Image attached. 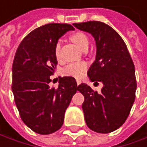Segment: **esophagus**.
<instances>
[{"instance_id": "obj_1", "label": "esophagus", "mask_w": 147, "mask_h": 147, "mask_svg": "<svg viewBox=\"0 0 147 147\" xmlns=\"http://www.w3.org/2000/svg\"><path fill=\"white\" fill-rule=\"evenodd\" d=\"M77 84H78V85H79L81 84V81L80 80H77Z\"/></svg>"}]
</instances>
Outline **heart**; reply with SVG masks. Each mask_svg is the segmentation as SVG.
<instances>
[{"mask_svg": "<svg viewBox=\"0 0 147 147\" xmlns=\"http://www.w3.org/2000/svg\"><path fill=\"white\" fill-rule=\"evenodd\" d=\"M71 40L73 42H75L79 48L84 49V48L88 47L89 45V39L88 36L83 33V32H76L72 34L70 36ZM61 46H62V40L59 39L56 45H55V55L57 58L60 57V50H61ZM87 63L81 62V63H72L68 64L63 69V74L68 77H72L79 78H81L84 72L87 69Z\"/></svg>", "mask_w": 147, "mask_h": 147, "instance_id": "b5f03b06", "label": "heart"}]
</instances>
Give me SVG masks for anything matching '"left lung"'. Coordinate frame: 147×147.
<instances>
[{
  "instance_id": "obj_1",
  "label": "left lung",
  "mask_w": 147,
  "mask_h": 147,
  "mask_svg": "<svg viewBox=\"0 0 147 147\" xmlns=\"http://www.w3.org/2000/svg\"><path fill=\"white\" fill-rule=\"evenodd\" d=\"M96 42V59L87 75L91 82H101L100 93L85 84L78 86L84 97L82 108L87 126L96 132L109 133L126 120L135 100V68L121 36L109 25L97 21L73 24Z\"/></svg>"
}]
</instances>
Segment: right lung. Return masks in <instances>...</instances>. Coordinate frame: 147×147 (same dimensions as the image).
Returning a JSON list of instances; mask_svg holds the SVG:
<instances>
[{
	"label": "right lung",
	"mask_w": 147,
	"mask_h": 147,
	"mask_svg": "<svg viewBox=\"0 0 147 147\" xmlns=\"http://www.w3.org/2000/svg\"><path fill=\"white\" fill-rule=\"evenodd\" d=\"M73 26L49 23L30 32L20 43L13 62L12 91L24 124L39 134L59 130L64 113L78 90L76 79L60 78L57 88L49 86V77L57 64L55 45Z\"/></svg>",
	"instance_id": "1"
}]
</instances>
